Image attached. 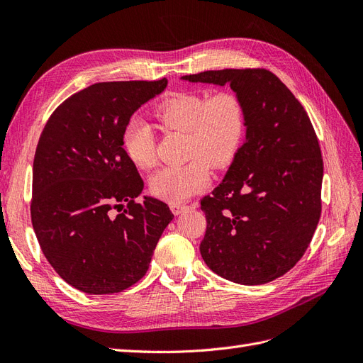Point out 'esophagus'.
<instances>
[{
    "mask_svg": "<svg viewBox=\"0 0 363 363\" xmlns=\"http://www.w3.org/2000/svg\"><path fill=\"white\" fill-rule=\"evenodd\" d=\"M171 207V212L174 213V215H180V213H183L184 211H188V208H191L189 206H184V204H171L169 206Z\"/></svg>",
    "mask_w": 363,
    "mask_h": 363,
    "instance_id": "34e87169",
    "label": "esophagus"
}]
</instances>
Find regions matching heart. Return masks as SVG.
I'll return each instance as SVG.
<instances>
[{
    "label": "heart",
    "instance_id": "obj_1",
    "mask_svg": "<svg viewBox=\"0 0 363 363\" xmlns=\"http://www.w3.org/2000/svg\"><path fill=\"white\" fill-rule=\"evenodd\" d=\"M156 116L171 130L189 135V157L182 167H167L150 179V191L160 200L180 203L199 194L211 182V167H225L236 156L245 135V107L233 92L211 98L196 92H180L163 100ZM124 148L138 168L156 162L155 136L147 121L133 118L124 130Z\"/></svg>",
    "mask_w": 363,
    "mask_h": 363
}]
</instances>
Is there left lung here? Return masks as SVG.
Masks as SVG:
<instances>
[{
	"label": "left lung",
	"mask_w": 363,
	"mask_h": 363,
	"mask_svg": "<svg viewBox=\"0 0 363 363\" xmlns=\"http://www.w3.org/2000/svg\"><path fill=\"white\" fill-rule=\"evenodd\" d=\"M182 80L230 86L247 119L223 182L201 200V257L239 284L276 280L301 259L321 215L323 159L311 119L267 69L204 71Z\"/></svg>",
	"instance_id": "obj_1"
}]
</instances>
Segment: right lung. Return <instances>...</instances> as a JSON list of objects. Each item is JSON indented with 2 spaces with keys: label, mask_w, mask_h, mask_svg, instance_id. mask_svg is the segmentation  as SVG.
Returning a JSON list of instances; mask_svg holds the SVG:
<instances>
[{
  "label": "right lung",
  "mask_w": 363,
  "mask_h": 363,
  "mask_svg": "<svg viewBox=\"0 0 363 363\" xmlns=\"http://www.w3.org/2000/svg\"><path fill=\"white\" fill-rule=\"evenodd\" d=\"M168 80L96 83L63 101L33 162L31 223L50 265L86 294L121 292L145 276L169 207L144 195L124 130ZM125 212L112 216L119 205Z\"/></svg>",
  "instance_id": "right-lung-1"
}]
</instances>
